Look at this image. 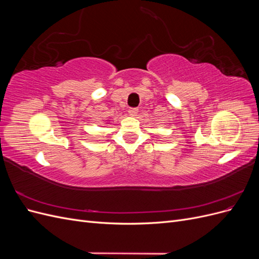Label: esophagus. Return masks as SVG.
Listing matches in <instances>:
<instances>
[{"mask_svg": "<svg viewBox=\"0 0 259 259\" xmlns=\"http://www.w3.org/2000/svg\"><path fill=\"white\" fill-rule=\"evenodd\" d=\"M137 112H138V110H137L136 108H131V109H128V113H130L131 116H135V115L137 114Z\"/></svg>", "mask_w": 259, "mask_h": 259, "instance_id": "34e87169", "label": "esophagus"}]
</instances>
